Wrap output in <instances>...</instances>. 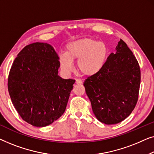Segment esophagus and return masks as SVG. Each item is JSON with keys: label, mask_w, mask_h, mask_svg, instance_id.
<instances>
[{"label": "esophagus", "mask_w": 154, "mask_h": 154, "mask_svg": "<svg viewBox=\"0 0 154 154\" xmlns=\"http://www.w3.org/2000/svg\"><path fill=\"white\" fill-rule=\"evenodd\" d=\"M75 83L76 84H82V81L81 79H77L76 80H75Z\"/></svg>", "instance_id": "obj_1"}]
</instances>
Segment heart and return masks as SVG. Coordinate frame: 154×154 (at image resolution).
Wrapping results in <instances>:
<instances>
[{
	"instance_id": "1",
	"label": "heart",
	"mask_w": 154,
	"mask_h": 154,
	"mask_svg": "<svg viewBox=\"0 0 154 154\" xmlns=\"http://www.w3.org/2000/svg\"><path fill=\"white\" fill-rule=\"evenodd\" d=\"M108 54V48L104 42L82 38L69 42L66 54H59L58 60L64 72H71L74 68L73 60H77V68L82 75L94 76L103 70Z\"/></svg>"
}]
</instances>
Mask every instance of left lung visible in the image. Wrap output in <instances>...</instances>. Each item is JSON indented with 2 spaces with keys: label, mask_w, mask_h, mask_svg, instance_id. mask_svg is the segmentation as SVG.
Instances as JSON below:
<instances>
[{
  "label": "left lung",
  "mask_w": 154,
  "mask_h": 154,
  "mask_svg": "<svg viewBox=\"0 0 154 154\" xmlns=\"http://www.w3.org/2000/svg\"><path fill=\"white\" fill-rule=\"evenodd\" d=\"M140 79L137 60L121 40L103 70L84 82L97 119L107 125L125 119L137 102Z\"/></svg>",
  "instance_id": "left-lung-1"
}]
</instances>
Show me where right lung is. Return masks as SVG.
<instances>
[{
    "mask_svg": "<svg viewBox=\"0 0 154 154\" xmlns=\"http://www.w3.org/2000/svg\"><path fill=\"white\" fill-rule=\"evenodd\" d=\"M57 53L51 45L35 42L26 46L13 62L8 91L23 120L35 127L54 122L66 110L75 79L58 75Z\"/></svg>",
    "mask_w": 154,
    "mask_h": 154,
    "instance_id": "add662e5",
    "label": "right lung"
}]
</instances>
